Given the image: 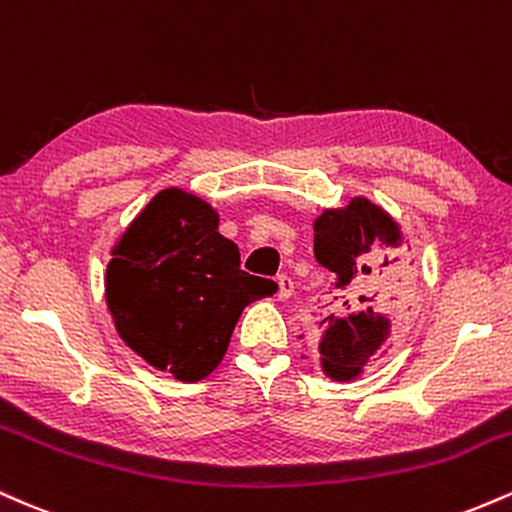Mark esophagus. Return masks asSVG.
I'll list each match as a JSON object with an SVG mask.
<instances>
[{"label":"esophagus","instance_id":"esophagus-1","mask_svg":"<svg viewBox=\"0 0 512 512\" xmlns=\"http://www.w3.org/2000/svg\"><path fill=\"white\" fill-rule=\"evenodd\" d=\"M292 292H294V282L290 275H278V299L280 302L290 299Z\"/></svg>","mask_w":512,"mask_h":512}]
</instances>
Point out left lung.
<instances>
[{"instance_id":"left-lung-1","label":"left lung","mask_w":512,"mask_h":512,"mask_svg":"<svg viewBox=\"0 0 512 512\" xmlns=\"http://www.w3.org/2000/svg\"><path fill=\"white\" fill-rule=\"evenodd\" d=\"M400 242L398 222L362 196L345 208L323 210L314 222L316 261L335 273L326 311L318 318L321 366L335 381L362 374L405 309L410 282L393 256Z\"/></svg>"}]
</instances>
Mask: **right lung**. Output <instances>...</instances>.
Returning <instances> with one entry per match:
<instances>
[{"instance_id":"right-lung-1","label":"right lung","mask_w":512,"mask_h":512,"mask_svg":"<svg viewBox=\"0 0 512 512\" xmlns=\"http://www.w3.org/2000/svg\"><path fill=\"white\" fill-rule=\"evenodd\" d=\"M275 290L273 280L242 270L218 213L182 189L153 196L114 244L105 275L119 338L186 383L222 362L244 306Z\"/></svg>"}]
</instances>
